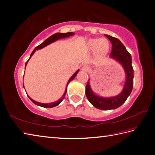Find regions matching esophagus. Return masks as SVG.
I'll return each instance as SVG.
<instances>
[{
    "mask_svg": "<svg viewBox=\"0 0 155 155\" xmlns=\"http://www.w3.org/2000/svg\"><path fill=\"white\" fill-rule=\"evenodd\" d=\"M82 70H83L84 72H88V70H89V68H88L87 66H84V67L82 68Z\"/></svg>",
    "mask_w": 155,
    "mask_h": 155,
    "instance_id": "obj_1",
    "label": "esophagus"
}]
</instances>
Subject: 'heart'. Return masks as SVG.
Segmentation results:
<instances>
[{"instance_id": "heart-1", "label": "heart", "mask_w": 155, "mask_h": 155, "mask_svg": "<svg viewBox=\"0 0 155 155\" xmlns=\"http://www.w3.org/2000/svg\"><path fill=\"white\" fill-rule=\"evenodd\" d=\"M109 42L106 38H92L87 42V47L90 51H95L98 57H102L106 54L109 49Z\"/></svg>"}]
</instances>
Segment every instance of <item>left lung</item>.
<instances>
[{"label":"left lung","instance_id":"left-lung-1","mask_svg":"<svg viewBox=\"0 0 155 155\" xmlns=\"http://www.w3.org/2000/svg\"><path fill=\"white\" fill-rule=\"evenodd\" d=\"M104 35L109 39L112 43L113 47L110 54V57L119 62L124 69L126 73L124 86L121 93L117 96L104 98L95 94L91 90L89 82H88L86 86V96L88 101L95 108L101 110H111L120 107L130 94L133 87L134 71L132 66L131 55L127 51L123 44L117 38L110 35Z\"/></svg>","mask_w":155,"mask_h":155}]
</instances>
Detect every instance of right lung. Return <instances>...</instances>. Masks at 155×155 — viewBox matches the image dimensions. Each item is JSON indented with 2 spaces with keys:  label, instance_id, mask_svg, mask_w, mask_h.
Here are the masks:
<instances>
[{
  "label": "right lung",
  "instance_id": "1",
  "mask_svg": "<svg viewBox=\"0 0 155 155\" xmlns=\"http://www.w3.org/2000/svg\"><path fill=\"white\" fill-rule=\"evenodd\" d=\"M74 32H67V33H60V32H57V33H55V34H54V35H52V36H51L50 37H48L47 39H46V40H45L43 42H42V43H41V45H39L38 46H37V47L34 49L33 51L32 52V53H31V55H30V58H29V59L31 58V57H32V55H33V54L35 53V52L36 51H37V50H38V49H41V48H44V47H46V46L50 45L51 43H52V42H54V41H57V40H58V39L63 38H67V37H70V36L74 35ZM29 59H28V60H29ZM28 60L27 61V62H26V64H25V68H26V66H27V62H28ZM78 71H79V70H78V71H77V72H76L75 73H74L73 75H72V77L70 78V79H69L68 81L67 84V87H66L65 91H64V93L63 95H62V97L60 98V99L58 100L57 101L54 102V103H38V102H37V101H34L33 99H32V98H31L30 97H29L28 95H27V96H28V97L29 98H30V100L32 102V103H35V104L38 105V106H40V107H45V108H52V107H54L57 106V105L60 104V103H61V102H62V101L64 99V98L65 95H66V93H67V86H68V83H70V82H71V81H72V80L74 79L76 76H77V73L78 72ZM23 87H24V85H23ZM24 88H25V87H24Z\"/></svg>",
  "mask_w": 155,
  "mask_h": 155
}]
</instances>
